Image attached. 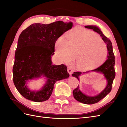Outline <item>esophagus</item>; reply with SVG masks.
I'll list each match as a JSON object with an SVG mask.
<instances>
[{
    "label": "esophagus",
    "mask_w": 127,
    "mask_h": 127,
    "mask_svg": "<svg viewBox=\"0 0 127 127\" xmlns=\"http://www.w3.org/2000/svg\"><path fill=\"white\" fill-rule=\"evenodd\" d=\"M67 72H68V73H69L70 74H71V73H72V70L71 69V67H68L67 68Z\"/></svg>",
    "instance_id": "obj_1"
}]
</instances>
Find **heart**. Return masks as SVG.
<instances>
[{"mask_svg":"<svg viewBox=\"0 0 127 127\" xmlns=\"http://www.w3.org/2000/svg\"><path fill=\"white\" fill-rule=\"evenodd\" d=\"M67 40L61 36L56 43L58 56L64 63L69 64L77 57L78 69L88 71L99 67L106 61L108 49L95 32L76 28L67 34Z\"/></svg>","mask_w":127,"mask_h":127,"instance_id":"heart-1","label":"heart"}]
</instances>
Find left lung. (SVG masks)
Listing matches in <instances>:
<instances>
[{
  "mask_svg": "<svg viewBox=\"0 0 127 127\" xmlns=\"http://www.w3.org/2000/svg\"><path fill=\"white\" fill-rule=\"evenodd\" d=\"M85 27L86 28L91 29V30H93L94 31L100 34L103 41L106 44L107 49H108V55H107V60L106 61L105 63L99 67H97V69L83 73L80 72H74L72 74V76L77 78L79 81V76L81 74L88 73L89 72H95L100 73L103 74L105 78L106 79L107 84L105 88L99 94L95 96H89L84 94L80 90L79 85L77 86L76 89H74L73 91V95L74 98L77 100L78 101L83 103L84 104H87V105H92V104L99 102L100 100L102 99L103 97H105L111 91L113 80L115 78V72L114 69L115 61L114 54L113 50L112 42L109 38H107L103 35V32L100 30V29L98 27H97L96 26L93 25L85 26Z\"/></svg>",
  "mask_w": 127,
  "mask_h": 127,
  "instance_id": "8db88e82",
  "label": "left lung"
}]
</instances>
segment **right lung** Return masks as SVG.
Wrapping results in <instances>:
<instances>
[{
  "label": "right lung",
  "instance_id": "1",
  "mask_svg": "<svg viewBox=\"0 0 127 127\" xmlns=\"http://www.w3.org/2000/svg\"><path fill=\"white\" fill-rule=\"evenodd\" d=\"M73 26L71 22L58 21L45 25L33 24L22 32L19 37L13 67V79L17 90L26 99L35 102L47 100L57 81L69 77L64 64L53 65L57 39ZM45 77L46 82L41 89L31 90L27 86L30 80Z\"/></svg>",
  "mask_w": 127,
  "mask_h": 127
}]
</instances>
